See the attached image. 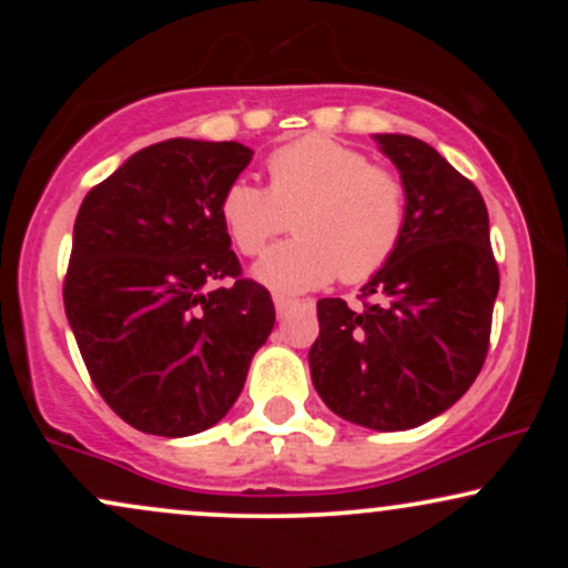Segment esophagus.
<instances>
[{"mask_svg": "<svg viewBox=\"0 0 568 568\" xmlns=\"http://www.w3.org/2000/svg\"><path fill=\"white\" fill-rule=\"evenodd\" d=\"M293 304H296V302H293V298H288V296H280V293H275V310H277V315H280V317H283L285 312H288Z\"/></svg>", "mask_w": 568, "mask_h": 568, "instance_id": "obj_1", "label": "esophagus"}]
</instances>
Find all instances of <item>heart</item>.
I'll return each instance as SVG.
<instances>
[{"label": "heart", "instance_id": "heart-1", "mask_svg": "<svg viewBox=\"0 0 568 568\" xmlns=\"http://www.w3.org/2000/svg\"><path fill=\"white\" fill-rule=\"evenodd\" d=\"M266 171L270 189L234 179L219 202L221 224L245 256L262 253L296 213V237L253 266L264 285L302 293L338 275L357 283L393 258L408 221L406 189L366 152L306 135L272 152Z\"/></svg>", "mask_w": 568, "mask_h": 568}]
</instances>
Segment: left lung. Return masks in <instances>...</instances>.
I'll use <instances>...</instances> for the list:
<instances>
[{
	"label": "left lung",
	"instance_id": "1",
	"mask_svg": "<svg viewBox=\"0 0 568 568\" xmlns=\"http://www.w3.org/2000/svg\"><path fill=\"white\" fill-rule=\"evenodd\" d=\"M374 141L406 189V232L363 285L374 304L355 312L342 298L317 302L310 374L336 416L397 433L452 408L480 374L499 270L473 181L414 135L376 133Z\"/></svg>",
	"mask_w": 568,
	"mask_h": 568
}]
</instances>
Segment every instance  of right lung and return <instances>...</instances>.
I'll return each instance as SVG.
<instances>
[{"mask_svg":"<svg viewBox=\"0 0 568 568\" xmlns=\"http://www.w3.org/2000/svg\"><path fill=\"white\" fill-rule=\"evenodd\" d=\"M251 158L237 141L152 143L77 213L69 325L98 393L141 433L186 438L224 419L272 334L270 291L240 277L219 216Z\"/></svg>","mask_w":568,"mask_h":568,"instance_id":"1","label":"right lung"}]
</instances>
